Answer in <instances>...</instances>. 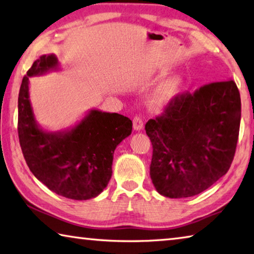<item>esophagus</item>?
<instances>
[{
  "instance_id": "1",
  "label": "esophagus",
  "mask_w": 254,
  "mask_h": 254,
  "mask_svg": "<svg viewBox=\"0 0 254 254\" xmlns=\"http://www.w3.org/2000/svg\"><path fill=\"white\" fill-rule=\"evenodd\" d=\"M132 127H134L135 130H141L144 128V123L143 119H141L139 116H135L134 119H132Z\"/></svg>"
}]
</instances>
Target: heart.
I'll list each match as a JSON object with an SVG mask.
<instances>
[{
    "instance_id": "obj_1",
    "label": "heart",
    "mask_w": 254,
    "mask_h": 254,
    "mask_svg": "<svg viewBox=\"0 0 254 254\" xmlns=\"http://www.w3.org/2000/svg\"><path fill=\"white\" fill-rule=\"evenodd\" d=\"M168 74L170 73L167 72V70H159L155 75L154 81H163L164 79L168 77ZM182 92H183V81H182V79L179 77L168 79L166 81H164L154 92V95L149 100L150 107L156 113H162L179 99Z\"/></svg>"
}]
</instances>
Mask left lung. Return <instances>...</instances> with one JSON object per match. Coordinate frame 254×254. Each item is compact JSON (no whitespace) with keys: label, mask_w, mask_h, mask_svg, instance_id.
Instances as JSON below:
<instances>
[{"label":"left lung","mask_w":254,"mask_h":254,"mask_svg":"<svg viewBox=\"0 0 254 254\" xmlns=\"http://www.w3.org/2000/svg\"><path fill=\"white\" fill-rule=\"evenodd\" d=\"M241 98L233 80L183 93L145 129L153 145L150 179L170 198L202 193L226 174L237 148Z\"/></svg>","instance_id":"1"}]
</instances>
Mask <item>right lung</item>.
<instances>
[{"instance_id":"add662e5","label":"right lung","mask_w":254,"mask_h":254,"mask_svg":"<svg viewBox=\"0 0 254 254\" xmlns=\"http://www.w3.org/2000/svg\"><path fill=\"white\" fill-rule=\"evenodd\" d=\"M59 66L55 55H43L24 75L17 100V132L32 174L56 194L84 201L98 196L108 185L115 149L131 134L132 123L123 115L91 109L68 129L44 130L35 120L29 79Z\"/></svg>"}]
</instances>
